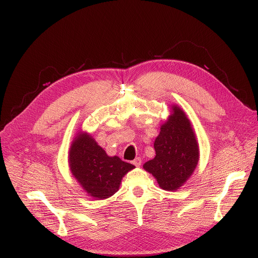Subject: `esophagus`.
<instances>
[{
	"mask_svg": "<svg viewBox=\"0 0 258 258\" xmlns=\"http://www.w3.org/2000/svg\"><path fill=\"white\" fill-rule=\"evenodd\" d=\"M141 163H142V159H141L140 157H137V158L133 161V164L136 165V166H140Z\"/></svg>",
	"mask_w": 258,
	"mask_h": 258,
	"instance_id": "obj_1",
	"label": "esophagus"
}]
</instances>
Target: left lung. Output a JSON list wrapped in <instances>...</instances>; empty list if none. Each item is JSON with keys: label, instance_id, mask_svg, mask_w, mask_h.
Returning a JSON list of instances; mask_svg holds the SVG:
<instances>
[{"label": "left lung", "instance_id": "obj_1", "mask_svg": "<svg viewBox=\"0 0 258 258\" xmlns=\"http://www.w3.org/2000/svg\"><path fill=\"white\" fill-rule=\"evenodd\" d=\"M161 124L155 139L156 156L143 167L151 173L161 189L176 191L193 174L199 161V145L191 121L177 105Z\"/></svg>", "mask_w": 258, "mask_h": 258}]
</instances>
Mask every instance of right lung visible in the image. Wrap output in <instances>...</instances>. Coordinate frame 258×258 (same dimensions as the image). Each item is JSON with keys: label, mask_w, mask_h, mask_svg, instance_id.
<instances>
[{"label": "right lung", "mask_w": 258, "mask_h": 258, "mask_svg": "<svg viewBox=\"0 0 258 258\" xmlns=\"http://www.w3.org/2000/svg\"><path fill=\"white\" fill-rule=\"evenodd\" d=\"M70 171L84 191L97 200L114 195L122 177L135 165L117 156H109L95 139L86 132H79L68 152Z\"/></svg>", "instance_id": "obj_1"}]
</instances>
